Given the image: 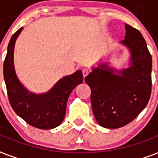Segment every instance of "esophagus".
I'll use <instances>...</instances> for the list:
<instances>
[{"mask_svg":"<svg viewBox=\"0 0 158 158\" xmlns=\"http://www.w3.org/2000/svg\"><path fill=\"white\" fill-rule=\"evenodd\" d=\"M89 73H90V72H89V70H87V69H84V70L82 71L83 77H86V76L89 74Z\"/></svg>","mask_w":158,"mask_h":158,"instance_id":"34e87169","label":"esophagus"}]
</instances>
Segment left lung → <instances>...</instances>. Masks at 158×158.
Returning a JSON list of instances; mask_svg holds the SVG:
<instances>
[{"instance_id": "1", "label": "left lung", "mask_w": 158, "mask_h": 158, "mask_svg": "<svg viewBox=\"0 0 158 158\" xmlns=\"http://www.w3.org/2000/svg\"><path fill=\"white\" fill-rule=\"evenodd\" d=\"M121 43L131 52V67L116 71L101 64L85 77L90 87V101L97 123L104 128L118 129L128 124L148 103L152 92V56L139 30L125 24Z\"/></svg>"}]
</instances>
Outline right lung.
Returning a JSON list of instances; mask_svg holds the SVG:
<instances>
[{
  "label": "right lung",
  "instance_id": "add662e5",
  "mask_svg": "<svg viewBox=\"0 0 158 158\" xmlns=\"http://www.w3.org/2000/svg\"><path fill=\"white\" fill-rule=\"evenodd\" d=\"M22 29L20 28L12 35L3 65L10 104L15 112L29 125L41 129H53L64 119L68 99L73 89L83 81L82 73L77 71L62 78L48 92L43 95L29 92L19 83L13 62L15 43Z\"/></svg>",
  "mask_w": 158,
  "mask_h": 158
}]
</instances>
